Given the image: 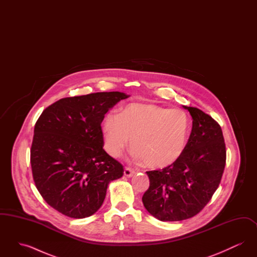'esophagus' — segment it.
<instances>
[{"label": "esophagus", "instance_id": "1", "mask_svg": "<svg viewBox=\"0 0 257 257\" xmlns=\"http://www.w3.org/2000/svg\"><path fill=\"white\" fill-rule=\"evenodd\" d=\"M134 173L135 171L132 169H130V168H125L124 169V175L126 177H132L134 175Z\"/></svg>", "mask_w": 257, "mask_h": 257}]
</instances>
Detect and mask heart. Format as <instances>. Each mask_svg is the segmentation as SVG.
I'll use <instances>...</instances> for the list:
<instances>
[{"mask_svg": "<svg viewBox=\"0 0 257 257\" xmlns=\"http://www.w3.org/2000/svg\"><path fill=\"white\" fill-rule=\"evenodd\" d=\"M189 120L179 109L154 104H130L119 114H108L102 124L104 148L111 157H120L127 148L139 162L158 170L173 165L187 145Z\"/></svg>", "mask_w": 257, "mask_h": 257, "instance_id": "1", "label": "heart"}]
</instances>
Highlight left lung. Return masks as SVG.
<instances>
[{
    "instance_id": "obj_1",
    "label": "left lung",
    "mask_w": 257,
    "mask_h": 257,
    "mask_svg": "<svg viewBox=\"0 0 257 257\" xmlns=\"http://www.w3.org/2000/svg\"><path fill=\"white\" fill-rule=\"evenodd\" d=\"M183 108L192 115L193 127L182 156L168 168L147 171L150 185L143 203L162 221L187 220L198 214L218 189L225 167L219 123L197 108Z\"/></svg>"
}]
</instances>
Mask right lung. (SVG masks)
<instances>
[{"mask_svg": "<svg viewBox=\"0 0 257 257\" xmlns=\"http://www.w3.org/2000/svg\"><path fill=\"white\" fill-rule=\"evenodd\" d=\"M129 95L96 92L60 99L38 117L31 148L39 194L61 214L83 219L101 207L108 185L123 175L122 165L103 149L105 114Z\"/></svg>", "mask_w": 257, "mask_h": 257, "instance_id": "add662e5", "label": "right lung"}]
</instances>
